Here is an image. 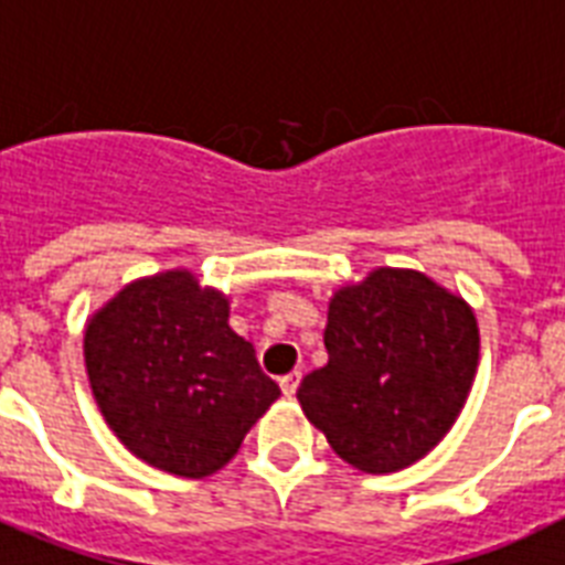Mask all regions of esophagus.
I'll return each mask as SVG.
<instances>
[{
    "label": "esophagus",
    "mask_w": 565,
    "mask_h": 565,
    "mask_svg": "<svg viewBox=\"0 0 565 565\" xmlns=\"http://www.w3.org/2000/svg\"><path fill=\"white\" fill-rule=\"evenodd\" d=\"M298 382H301V373H298V371H292V373H287V376L278 379V385H281L284 396H296Z\"/></svg>",
    "instance_id": "1"
}]
</instances>
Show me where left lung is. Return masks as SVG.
Here are the masks:
<instances>
[{
    "instance_id": "1",
    "label": "left lung",
    "mask_w": 565,
    "mask_h": 565,
    "mask_svg": "<svg viewBox=\"0 0 565 565\" xmlns=\"http://www.w3.org/2000/svg\"><path fill=\"white\" fill-rule=\"evenodd\" d=\"M327 364L298 402L348 466H414L451 430L480 364L471 305L419 269L376 267L330 298Z\"/></svg>"
}]
</instances>
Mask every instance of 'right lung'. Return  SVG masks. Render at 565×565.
<instances>
[{"label":"right lung","mask_w":565,"mask_h":565,"mask_svg":"<svg viewBox=\"0 0 565 565\" xmlns=\"http://www.w3.org/2000/svg\"><path fill=\"white\" fill-rule=\"evenodd\" d=\"M99 414L137 459L201 480L238 454L281 391L230 327V298L189 269L126 284L83 339Z\"/></svg>","instance_id":"obj_1"}]
</instances>
